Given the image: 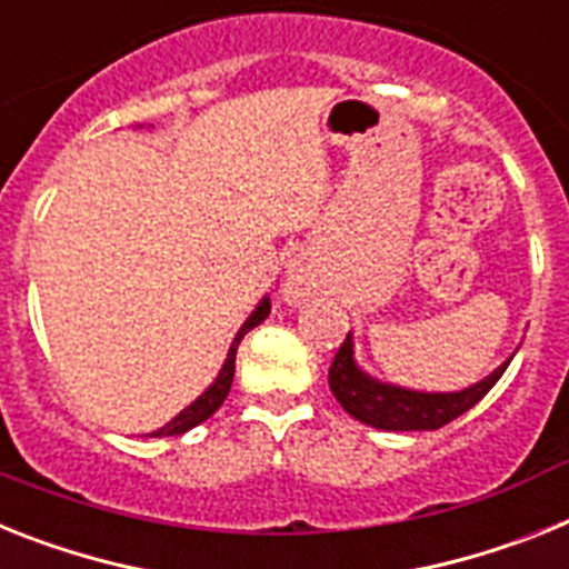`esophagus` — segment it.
I'll return each instance as SVG.
<instances>
[{"label":"esophagus","instance_id":"1","mask_svg":"<svg viewBox=\"0 0 569 569\" xmlns=\"http://www.w3.org/2000/svg\"><path fill=\"white\" fill-rule=\"evenodd\" d=\"M312 292H315V280H312V274H309V269H303V266H295V269L286 271V277H283L286 303H300V300H307Z\"/></svg>","mask_w":569,"mask_h":569}]
</instances>
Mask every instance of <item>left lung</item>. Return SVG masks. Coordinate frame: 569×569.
<instances>
[{
    "instance_id": "8db88e82",
    "label": "left lung",
    "mask_w": 569,
    "mask_h": 569,
    "mask_svg": "<svg viewBox=\"0 0 569 569\" xmlns=\"http://www.w3.org/2000/svg\"><path fill=\"white\" fill-rule=\"evenodd\" d=\"M512 358L515 352L498 370H491L486 379L475 381L469 388L428 393V390L390 385V381H381L367 373L365 367L356 361L352 336H347L341 350L336 352V361L329 367V390L350 417L370 425V428H379V431H437L451 419L462 417L469 408H475L498 385Z\"/></svg>"
}]
</instances>
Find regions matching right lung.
<instances>
[{
    "instance_id": "right-lung-1",
    "label": "right lung",
    "mask_w": 569,
    "mask_h": 569,
    "mask_svg": "<svg viewBox=\"0 0 569 569\" xmlns=\"http://www.w3.org/2000/svg\"><path fill=\"white\" fill-rule=\"evenodd\" d=\"M269 312H271V300H269V295H266V298H262L260 303H257V307H254V312L248 315L246 323H242V327L237 329V336H233L231 347H228V358H226V361H222V367H219L217 379H213L211 385H208V388L202 390V396H196V399L188 405V408L179 410V413H176V417L170 419V422L161 425L159 431L147 433V437H176V433L190 431V428H196V425H202L204 419L217 413V408L222 402H226L228 390H231L233 361H237V347H240L242 338H246L248 332H251V329L257 327V323H262V321H266V318H269Z\"/></svg>"
}]
</instances>
